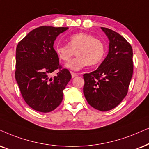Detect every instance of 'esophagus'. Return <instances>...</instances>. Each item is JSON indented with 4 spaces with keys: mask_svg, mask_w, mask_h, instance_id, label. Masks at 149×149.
Masks as SVG:
<instances>
[{
    "mask_svg": "<svg viewBox=\"0 0 149 149\" xmlns=\"http://www.w3.org/2000/svg\"><path fill=\"white\" fill-rule=\"evenodd\" d=\"M71 77H72V78H75V77L78 76V74H77V73H74V72H72V71H71Z\"/></svg>",
    "mask_w": 149,
    "mask_h": 149,
    "instance_id": "esophagus-1",
    "label": "esophagus"
}]
</instances>
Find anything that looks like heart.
Here are the masks:
<instances>
[{
  "mask_svg": "<svg viewBox=\"0 0 149 149\" xmlns=\"http://www.w3.org/2000/svg\"><path fill=\"white\" fill-rule=\"evenodd\" d=\"M105 52L102 41L86 33L71 35L68 45H60L56 47L58 58L65 62L69 61L76 52L78 56L65 65L66 68L73 71L80 70L87 65H97L102 61Z\"/></svg>",
  "mask_w": 149,
  "mask_h": 149,
  "instance_id": "b5f03b06",
  "label": "heart"
}]
</instances>
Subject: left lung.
Returning <instances> with one entry per match:
<instances>
[{
  "label": "left lung",
  "instance_id": "obj_1",
  "mask_svg": "<svg viewBox=\"0 0 149 149\" xmlns=\"http://www.w3.org/2000/svg\"><path fill=\"white\" fill-rule=\"evenodd\" d=\"M109 40V53L96 70L83 75L88 103L100 111L116 107L128 93L133 76V49L121 35L101 27Z\"/></svg>",
  "mask_w": 149,
  "mask_h": 149
}]
</instances>
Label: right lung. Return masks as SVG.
Listing matches in <instances>:
<instances>
[{
  "label": "right lung",
  "instance_id": "obj_1",
  "mask_svg": "<svg viewBox=\"0 0 149 149\" xmlns=\"http://www.w3.org/2000/svg\"><path fill=\"white\" fill-rule=\"evenodd\" d=\"M68 27L42 26L30 31L18 42L16 54L15 78L22 96L37 111L48 113L57 108L63 90L71 78L68 69H62L54 41ZM60 71L54 78L50 73Z\"/></svg>",
  "mask_w": 149,
  "mask_h": 149
}]
</instances>
